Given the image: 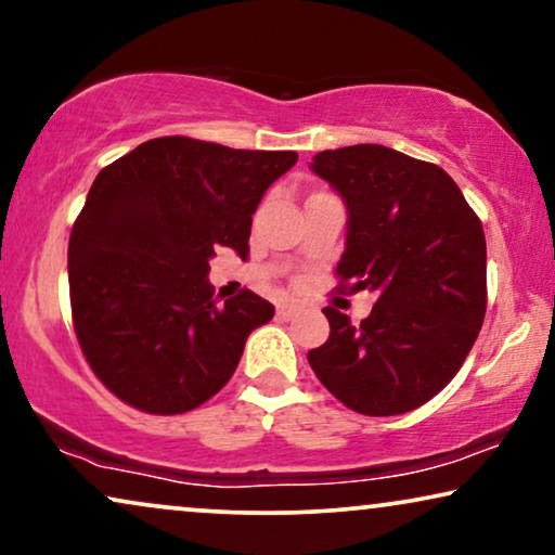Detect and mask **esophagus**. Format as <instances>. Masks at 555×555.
Returning <instances> with one entry per match:
<instances>
[{
    "label": "esophagus",
    "instance_id": "1",
    "mask_svg": "<svg viewBox=\"0 0 555 555\" xmlns=\"http://www.w3.org/2000/svg\"><path fill=\"white\" fill-rule=\"evenodd\" d=\"M298 310H300V302L287 300V302H280V306H278V315L285 318V321H291L293 315H298Z\"/></svg>",
    "mask_w": 555,
    "mask_h": 555
}]
</instances>
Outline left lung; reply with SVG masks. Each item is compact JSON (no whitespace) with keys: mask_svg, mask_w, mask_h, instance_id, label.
<instances>
[{"mask_svg":"<svg viewBox=\"0 0 555 555\" xmlns=\"http://www.w3.org/2000/svg\"><path fill=\"white\" fill-rule=\"evenodd\" d=\"M310 169L348 207L338 291L376 293L359 325L323 308L331 336L308 351L310 369L353 412H412L452 382L482 328L480 217L444 169L378 143L321 151Z\"/></svg>","mask_w":555,"mask_h":555,"instance_id":"obj_1","label":"left lung"}]
</instances>
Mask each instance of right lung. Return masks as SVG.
Instances as JSON below:
<instances>
[{
  "mask_svg": "<svg viewBox=\"0 0 555 555\" xmlns=\"http://www.w3.org/2000/svg\"><path fill=\"white\" fill-rule=\"evenodd\" d=\"M295 151H242L164 135L101 169L67 247L73 325L108 391L146 414L215 397L275 308L242 291L217 308L215 247L249 253L253 215Z\"/></svg>",
  "mask_w": 555,
  "mask_h": 555,
  "instance_id": "right-lung-1",
  "label": "right lung"
}]
</instances>
